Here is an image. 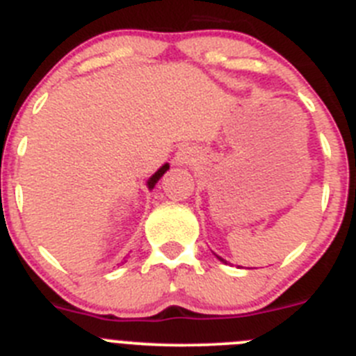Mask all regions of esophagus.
<instances>
[{"instance_id": "obj_1", "label": "esophagus", "mask_w": 356, "mask_h": 356, "mask_svg": "<svg viewBox=\"0 0 356 356\" xmlns=\"http://www.w3.org/2000/svg\"><path fill=\"white\" fill-rule=\"evenodd\" d=\"M175 161H176V164L188 165L192 161H194V159H192V152L188 148H180L178 152H176Z\"/></svg>"}]
</instances>
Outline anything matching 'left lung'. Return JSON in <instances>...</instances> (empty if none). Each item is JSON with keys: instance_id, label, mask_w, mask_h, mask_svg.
Masks as SVG:
<instances>
[{"instance_id": "1", "label": "left lung", "mask_w": 356, "mask_h": 356, "mask_svg": "<svg viewBox=\"0 0 356 356\" xmlns=\"http://www.w3.org/2000/svg\"><path fill=\"white\" fill-rule=\"evenodd\" d=\"M215 257H217V259H218V261H222V263H227V261H226V259H222V257H220V256H217V254H215Z\"/></svg>"}]
</instances>
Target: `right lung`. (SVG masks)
Wrapping results in <instances>:
<instances>
[{
    "label": "right lung",
    "mask_w": 356,
    "mask_h": 356,
    "mask_svg": "<svg viewBox=\"0 0 356 356\" xmlns=\"http://www.w3.org/2000/svg\"><path fill=\"white\" fill-rule=\"evenodd\" d=\"M168 169H169V164H164V165H162L161 169H159V171L155 172V175H152V178H149V180L146 181V185H148V188H149V191H152V188L155 187V185H156V181L161 180V178H162V176H164V172L168 171Z\"/></svg>",
    "instance_id": "right-lung-1"
}]
</instances>
